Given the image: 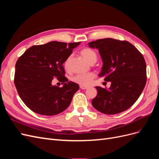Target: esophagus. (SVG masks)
Instances as JSON below:
<instances>
[{
    "label": "esophagus",
    "mask_w": 159,
    "mask_h": 159,
    "mask_svg": "<svg viewBox=\"0 0 159 159\" xmlns=\"http://www.w3.org/2000/svg\"><path fill=\"white\" fill-rule=\"evenodd\" d=\"M80 88L81 89H86L88 88V86H84V85H80Z\"/></svg>",
    "instance_id": "34e87169"
}]
</instances>
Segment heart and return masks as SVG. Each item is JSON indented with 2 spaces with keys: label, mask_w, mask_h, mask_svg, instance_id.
Instances as JSON below:
<instances>
[{
  "label": "heart",
  "mask_w": 159,
  "mask_h": 159,
  "mask_svg": "<svg viewBox=\"0 0 159 159\" xmlns=\"http://www.w3.org/2000/svg\"><path fill=\"white\" fill-rule=\"evenodd\" d=\"M80 54L83 56L84 58L90 64L95 63V61H97V54H96L95 51L91 50L89 48H84L81 50ZM71 57L72 55H70L64 62V66L66 70H69ZM95 77L96 74L93 73V72H89V73L87 74H76L72 77L71 81L80 85L88 86L91 84Z\"/></svg>",
  "instance_id": "1"
}]
</instances>
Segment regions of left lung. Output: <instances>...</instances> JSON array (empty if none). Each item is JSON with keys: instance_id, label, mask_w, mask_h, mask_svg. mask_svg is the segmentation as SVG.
I'll return each mask as SVG.
<instances>
[{"instance_id": "obj_1", "label": "left lung", "mask_w": 159, "mask_h": 159, "mask_svg": "<svg viewBox=\"0 0 159 159\" xmlns=\"http://www.w3.org/2000/svg\"><path fill=\"white\" fill-rule=\"evenodd\" d=\"M96 48L103 65L100 76L111 81L109 89L95 87L93 107L101 113L113 115L128 109L136 102L147 82L146 62L141 53L131 43L113 38L89 43Z\"/></svg>"}]
</instances>
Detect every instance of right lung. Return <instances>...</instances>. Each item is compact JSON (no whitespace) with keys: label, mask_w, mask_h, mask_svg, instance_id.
Wrapping results in <instances>:
<instances>
[{"label":"right lung","mask_w":159,"mask_h":159,"mask_svg":"<svg viewBox=\"0 0 159 159\" xmlns=\"http://www.w3.org/2000/svg\"><path fill=\"white\" fill-rule=\"evenodd\" d=\"M80 44L53 41L31 46L19 57L14 82L22 102L32 111L54 115L68 107L80 87L68 81L62 65ZM55 79L64 84L63 87L52 85Z\"/></svg>","instance_id":"add662e5"}]
</instances>
